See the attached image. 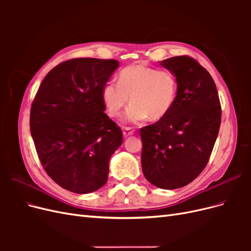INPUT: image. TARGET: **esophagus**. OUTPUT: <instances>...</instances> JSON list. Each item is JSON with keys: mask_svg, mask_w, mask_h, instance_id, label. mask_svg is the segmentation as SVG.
Listing matches in <instances>:
<instances>
[{"mask_svg": "<svg viewBox=\"0 0 251 251\" xmlns=\"http://www.w3.org/2000/svg\"><path fill=\"white\" fill-rule=\"evenodd\" d=\"M123 134L125 137H128V136H132L134 134V131L131 127H124L123 128Z\"/></svg>", "mask_w": 251, "mask_h": 251, "instance_id": "1", "label": "esophagus"}]
</instances>
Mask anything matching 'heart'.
<instances>
[{"label": "heart", "mask_w": 251, "mask_h": 251, "mask_svg": "<svg viewBox=\"0 0 251 251\" xmlns=\"http://www.w3.org/2000/svg\"><path fill=\"white\" fill-rule=\"evenodd\" d=\"M178 82L170 70H160L142 65L126 67L118 75L117 83L108 82L102 88V101L110 116L117 117L130 96L131 105L124 123L139 125L150 118H164L176 101Z\"/></svg>", "instance_id": "b5f03b06"}]
</instances>
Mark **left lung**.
Returning a JSON list of instances; mask_svg holds the SVG:
<instances>
[{
    "mask_svg": "<svg viewBox=\"0 0 251 251\" xmlns=\"http://www.w3.org/2000/svg\"><path fill=\"white\" fill-rule=\"evenodd\" d=\"M177 78L171 112L140 130L144 177L163 189L191 183L206 166L221 125L216 83L196 59L182 55L160 63Z\"/></svg>",
    "mask_w": 251,
    "mask_h": 251,
    "instance_id": "obj_1",
    "label": "left lung"
}]
</instances>
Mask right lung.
I'll use <instances>...</instances> for the list:
<instances>
[{
	"label": "right lung",
	"mask_w": 251,
	"mask_h": 251,
	"mask_svg": "<svg viewBox=\"0 0 251 251\" xmlns=\"http://www.w3.org/2000/svg\"><path fill=\"white\" fill-rule=\"evenodd\" d=\"M119 66L115 59L74 58L45 76L30 112V132L49 177L63 188L89 194L108 180L110 158L123 143L102 88Z\"/></svg>",
	"instance_id": "right-lung-1"
}]
</instances>
